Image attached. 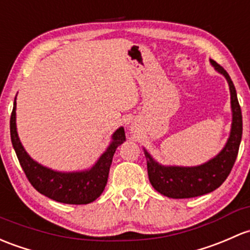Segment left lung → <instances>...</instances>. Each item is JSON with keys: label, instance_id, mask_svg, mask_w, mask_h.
<instances>
[{"label": "left lung", "instance_id": "1", "mask_svg": "<svg viewBox=\"0 0 250 250\" xmlns=\"http://www.w3.org/2000/svg\"><path fill=\"white\" fill-rule=\"evenodd\" d=\"M209 63L219 74L227 79L230 90L232 122L227 144L222 151L206 163L195 167L163 165L157 162L146 148H144L147 160V172L152 187L163 195L172 199H188L211 193L227 180L237 158L241 139H242V112L238 104L237 93L232 80L227 70L213 60Z\"/></svg>", "mask_w": 250, "mask_h": 250}]
</instances>
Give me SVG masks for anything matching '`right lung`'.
<instances>
[{
	"label": "right lung",
	"mask_w": 250,
	"mask_h": 250,
	"mask_svg": "<svg viewBox=\"0 0 250 250\" xmlns=\"http://www.w3.org/2000/svg\"><path fill=\"white\" fill-rule=\"evenodd\" d=\"M10 139L21 167L36 190L62 204L86 205L102 195L106 186L112 157L116 148L125 141V128L112 133L111 141L91 167L79 171H57L31 158L21 144L17 129V97L10 116Z\"/></svg>",
	"instance_id": "1"
}]
</instances>
